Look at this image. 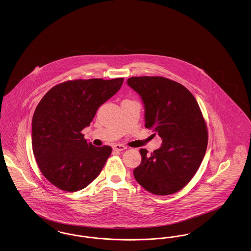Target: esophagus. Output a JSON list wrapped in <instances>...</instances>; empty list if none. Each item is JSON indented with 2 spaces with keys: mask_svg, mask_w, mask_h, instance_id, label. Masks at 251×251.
I'll use <instances>...</instances> for the list:
<instances>
[{
  "mask_svg": "<svg viewBox=\"0 0 251 251\" xmlns=\"http://www.w3.org/2000/svg\"><path fill=\"white\" fill-rule=\"evenodd\" d=\"M113 149L115 151H122L124 150H126V147L124 145H121V144H116L113 146Z\"/></svg>",
  "mask_w": 251,
  "mask_h": 251,
  "instance_id": "1",
  "label": "esophagus"
}]
</instances>
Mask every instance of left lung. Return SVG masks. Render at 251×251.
<instances>
[{
	"mask_svg": "<svg viewBox=\"0 0 251 251\" xmlns=\"http://www.w3.org/2000/svg\"><path fill=\"white\" fill-rule=\"evenodd\" d=\"M127 84L141 97L145 127L163 142L152 153L141 149L136 181L158 196L174 194L194 177L202 162L208 131L195 97L182 84L164 77H131Z\"/></svg>",
	"mask_w": 251,
	"mask_h": 251,
	"instance_id": "1",
	"label": "left lung"
}]
</instances>
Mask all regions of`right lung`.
Here are the masks:
<instances>
[{
	"mask_svg": "<svg viewBox=\"0 0 251 251\" xmlns=\"http://www.w3.org/2000/svg\"><path fill=\"white\" fill-rule=\"evenodd\" d=\"M123 78L74 80L50 89L32 120V147L36 163L50 183L61 190L84 189L99 176L112 152L95 147L81 132L97 110L120 90Z\"/></svg>",
	"mask_w": 251,
	"mask_h": 251,
	"instance_id": "add662e5",
	"label": "right lung"
}]
</instances>
